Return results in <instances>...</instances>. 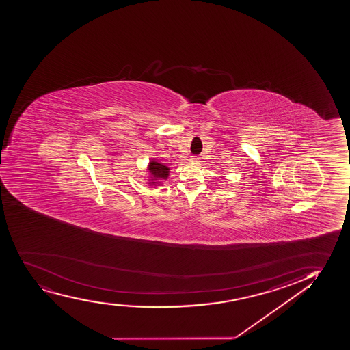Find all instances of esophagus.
Wrapping results in <instances>:
<instances>
[{
    "instance_id": "34e87169",
    "label": "esophagus",
    "mask_w": 350,
    "mask_h": 350,
    "mask_svg": "<svg viewBox=\"0 0 350 350\" xmlns=\"http://www.w3.org/2000/svg\"><path fill=\"white\" fill-rule=\"evenodd\" d=\"M200 160V157H191V161H193V162H196V161Z\"/></svg>"
}]
</instances>
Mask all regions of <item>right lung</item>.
Segmentation results:
<instances>
[{
    "instance_id": "obj_1",
    "label": "right lung",
    "mask_w": 350,
    "mask_h": 350,
    "mask_svg": "<svg viewBox=\"0 0 350 350\" xmlns=\"http://www.w3.org/2000/svg\"><path fill=\"white\" fill-rule=\"evenodd\" d=\"M148 170L152 174V180L149 181V185H160L161 180H167L169 175L168 167L157 160H150Z\"/></svg>"
}]
</instances>
